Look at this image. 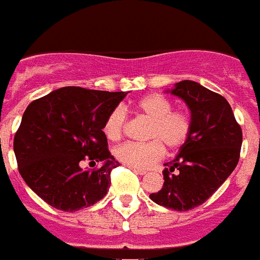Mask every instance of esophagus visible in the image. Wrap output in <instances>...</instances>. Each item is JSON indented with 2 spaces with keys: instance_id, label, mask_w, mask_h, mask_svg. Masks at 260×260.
<instances>
[{
  "instance_id": "obj_1",
  "label": "esophagus",
  "mask_w": 260,
  "mask_h": 260,
  "mask_svg": "<svg viewBox=\"0 0 260 260\" xmlns=\"http://www.w3.org/2000/svg\"><path fill=\"white\" fill-rule=\"evenodd\" d=\"M131 169L134 170L135 173L140 174V176H144V174L147 173V172H146V170H142V169H136V168H131Z\"/></svg>"
}]
</instances>
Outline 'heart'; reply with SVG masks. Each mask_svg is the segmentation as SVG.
I'll return each instance as SVG.
<instances>
[{
  "label": "heart",
  "mask_w": 260,
  "mask_h": 260,
  "mask_svg": "<svg viewBox=\"0 0 260 260\" xmlns=\"http://www.w3.org/2000/svg\"><path fill=\"white\" fill-rule=\"evenodd\" d=\"M132 109L150 120L146 138L147 143H124L114 150L120 162L136 168L147 169L161 159L165 147L176 150L185 144L191 134V120L187 113L172 110V102L161 94H147L135 101ZM126 114L124 109L116 108L109 113L104 124V134L109 140H118L124 135Z\"/></svg>",
  "instance_id": "obj_1"
}]
</instances>
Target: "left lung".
I'll return each instance as SVG.
<instances>
[{
  "mask_svg": "<svg viewBox=\"0 0 260 260\" xmlns=\"http://www.w3.org/2000/svg\"><path fill=\"white\" fill-rule=\"evenodd\" d=\"M166 92L188 106L191 134L173 161L164 164V187L150 198L156 205L187 211L205 203L235 170L243 132L226 99L199 83L183 80Z\"/></svg>",
  "mask_w": 260,
  "mask_h": 260,
  "instance_id": "obj_1",
  "label": "left lung"
}]
</instances>
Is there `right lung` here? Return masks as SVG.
I'll list each match as a JSON object with an SVG mask.
<instances>
[{
    "mask_svg": "<svg viewBox=\"0 0 260 260\" xmlns=\"http://www.w3.org/2000/svg\"><path fill=\"white\" fill-rule=\"evenodd\" d=\"M128 92L62 87L27 106L13 140L25 184L47 205L77 211L99 202L120 165L109 152L104 124ZM96 163L98 170H83Z\"/></svg>",
    "mask_w": 260,
    "mask_h": 260,
    "instance_id": "1",
    "label": "right lung"
}]
</instances>
